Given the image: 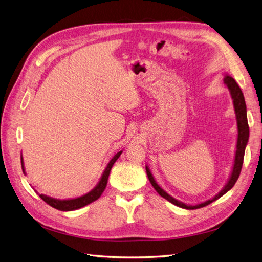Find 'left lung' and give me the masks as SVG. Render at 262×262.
<instances>
[{
	"instance_id": "8db88e82",
	"label": "left lung",
	"mask_w": 262,
	"mask_h": 262,
	"mask_svg": "<svg viewBox=\"0 0 262 262\" xmlns=\"http://www.w3.org/2000/svg\"><path fill=\"white\" fill-rule=\"evenodd\" d=\"M224 84L228 87V90L230 92V95L232 98V102H233V108H234V113H235V119H236V126H237V138H236V150H235V156H234V161H233V166H232V170H231V175L228 179V182L224 185V187L221 189L219 193L212 197L211 200H207L205 202H202L200 204L196 205H190V204H185L184 202L176 200L175 197H172L167 193L166 190L162 189L160 186L157 184L155 177L151 173L149 167L146 165V170H147V175L150 180L151 185L154 186V188L157 190L160 196L164 197L168 202L172 203L173 205L179 206L182 208H186V210H196V208H201L204 207L208 204H211L212 202L216 201L220 197H222L225 193L233 187L234 184L236 183L237 178L240 176L241 172V168L243 164V157H245V151L246 147L249 141V125H248V119H247V105H246V101H245V96H243V93L239 85L236 84L233 77H231L230 75L225 74L224 76Z\"/></svg>"
}]
</instances>
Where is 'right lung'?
<instances>
[{"instance_id": "right-lung-1", "label": "right lung", "mask_w": 262, "mask_h": 262, "mask_svg": "<svg viewBox=\"0 0 262 262\" xmlns=\"http://www.w3.org/2000/svg\"><path fill=\"white\" fill-rule=\"evenodd\" d=\"M121 154H122V150L113 156V158L110 160L106 168L104 169L100 180H98V183L96 184L94 188H93L91 191H89V193H86V194L79 196V197H76V199H68V200L54 199V197H50V196L43 195V194H39V196L41 197V199L46 203H47V204H49L50 206H52L54 208H57V210H59V211H63V212L75 211V210H78V208H80V207H84L86 205L91 204L92 202H94L97 199H100V196L103 194L104 189H105V187H106L107 179H108V176H110V171H111V168L114 165V162L118 160V158L121 156ZM21 166H22L23 173L27 175L22 155H21Z\"/></svg>"}]
</instances>
